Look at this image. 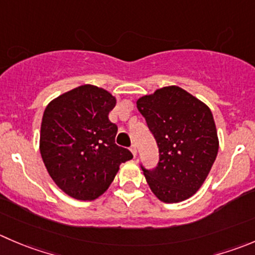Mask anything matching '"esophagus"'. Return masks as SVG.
<instances>
[{
	"instance_id": "1",
	"label": "esophagus",
	"mask_w": 255,
	"mask_h": 255,
	"mask_svg": "<svg viewBox=\"0 0 255 255\" xmlns=\"http://www.w3.org/2000/svg\"><path fill=\"white\" fill-rule=\"evenodd\" d=\"M129 149H130V152H132V154L135 157V155H137V144H132L130 145Z\"/></svg>"
}]
</instances>
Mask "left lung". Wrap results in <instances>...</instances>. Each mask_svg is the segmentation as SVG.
Here are the masks:
<instances>
[{"label":"left lung","mask_w":255,"mask_h":255,"mask_svg":"<svg viewBox=\"0 0 255 255\" xmlns=\"http://www.w3.org/2000/svg\"><path fill=\"white\" fill-rule=\"evenodd\" d=\"M137 108L159 150L157 167L140 164L148 185L165 203L188 199L203 184L218 154L211 110L177 86L139 98Z\"/></svg>","instance_id":"obj_1"}]
</instances>
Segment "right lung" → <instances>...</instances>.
Masks as SVG:
<instances>
[{"instance_id":"1","label":"right lung","mask_w":255,"mask_h":255,"mask_svg":"<svg viewBox=\"0 0 255 255\" xmlns=\"http://www.w3.org/2000/svg\"><path fill=\"white\" fill-rule=\"evenodd\" d=\"M116 98L85 85L63 93L46 107L39 150L49 175L65 193L81 201L103 194L121 163L132 159L116 144L118 127L108 118Z\"/></svg>"}]
</instances>
